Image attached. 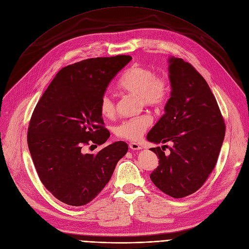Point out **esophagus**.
<instances>
[{
	"label": "esophagus",
	"mask_w": 249,
	"mask_h": 249,
	"mask_svg": "<svg viewBox=\"0 0 249 249\" xmlns=\"http://www.w3.org/2000/svg\"><path fill=\"white\" fill-rule=\"evenodd\" d=\"M129 147H130V148H131V149H133V150H138V149L142 148V147H140V145H139L138 143H135V142L129 143Z\"/></svg>",
	"instance_id": "1"
}]
</instances>
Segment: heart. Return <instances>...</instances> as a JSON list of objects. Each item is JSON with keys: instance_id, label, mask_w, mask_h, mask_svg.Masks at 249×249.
I'll list each match as a JSON object with an SVG mask.
<instances>
[{"instance_id": "b5f03b06", "label": "heart", "mask_w": 249, "mask_h": 249, "mask_svg": "<svg viewBox=\"0 0 249 249\" xmlns=\"http://www.w3.org/2000/svg\"><path fill=\"white\" fill-rule=\"evenodd\" d=\"M122 90L137 95L144 107L160 109L167 103L171 85L165 76H160L149 68L134 65L128 69L119 81ZM99 110L104 118L110 119L116 114V104L109 92H105L99 102ZM151 124L149 115L142 114L123 120L115 126V134L126 140H137L143 135Z\"/></svg>"}]
</instances>
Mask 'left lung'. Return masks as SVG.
I'll return each instance as SVG.
<instances>
[{
	"instance_id": "obj_1",
	"label": "left lung",
	"mask_w": 249,
	"mask_h": 249,
	"mask_svg": "<svg viewBox=\"0 0 249 249\" xmlns=\"http://www.w3.org/2000/svg\"><path fill=\"white\" fill-rule=\"evenodd\" d=\"M171 98L165 114L147 134L155 143L172 142L170 154L150 148L159 166L150 179L164 193L182 198L197 191L213 172L223 144L226 126L209 84L192 65L171 58Z\"/></svg>"
}]
</instances>
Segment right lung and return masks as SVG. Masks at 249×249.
I'll return each mask as SVG.
<instances>
[{
	"mask_svg": "<svg viewBox=\"0 0 249 249\" xmlns=\"http://www.w3.org/2000/svg\"><path fill=\"white\" fill-rule=\"evenodd\" d=\"M127 55L86 59L62 68L31 115L27 143L37 175L60 201L80 207L110 181L128 144L117 142L98 154L83 147L110 137L99 102L110 81L131 61Z\"/></svg>",
	"mask_w": 249,
	"mask_h": 249,
	"instance_id": "1",
	"label": "right lung"
}]
</instances>
